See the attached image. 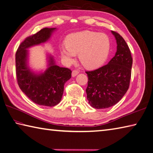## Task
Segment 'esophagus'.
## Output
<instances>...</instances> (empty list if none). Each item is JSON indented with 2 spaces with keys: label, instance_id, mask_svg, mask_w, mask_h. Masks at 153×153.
I'll use <instances>...</instances> for the list:
<instances>
[{
  "label": "esophagus",
  "instance_id": "1",
  "mask_svg": "<svg viewBox=\"0 0 153 153\" xmlns=\"http://www.w3.org/2000/svg\"><path fill=\"white\" fill-rule=\"evenodd\" d=\"M78 74H79V71L78 70H74L72 71V74H71V75H72L73 77H75V76H76Z\"/></svg>",
  "mask_w": 153,
  "mask_h": 153
}]
</instances>
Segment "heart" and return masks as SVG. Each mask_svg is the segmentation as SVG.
Wrapping results in <instances>:
<instances>
[{"mask_svg": "<svg viewBox=\"0 0 153 153\" xmlns=\"http://www.w3.org/2000/svg\"><path fill=\"white\" fill-rule=\"evenodd\" d=\"M109 50L110 41L106 34L88 30L69 34L65 44L59 48L65 64H72L77 53L82 64L89 69L102 65L109 56Z\"/></svg>", "mask_w": 153, "mask_h": 153, "instance_id": "obj_1", "label": "heart"}]
</instances>
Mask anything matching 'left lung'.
<instances>
[{
	"mask_svg": "<svg viewBox=\"0 0 153 153\" xmlns=\"http://www.w3.org/2000/svg\"><path fill=\"white\" fill-rule=\"evenodd\" d=\"M117 44L115 56L97 70L87 71V98L95 109L109 108L118 103L130 85L133 58L129 48L121 36L111 31Z\"/></svg>",
	"mask_w": 153,
	"mask_h": 153,
	"instance_id": "1",
	"label": "left lung"
}]
</instances>
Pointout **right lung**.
Listing matches in <instances>:
<instances>
[{
    "instance_id": "right-lung-1",
    "label": "right lung",
    "mask_w": 153,
    "mask_h": 153,
    "mask_svg": "<svg viewBox=\"0 0 153 153\" xmlns=\"http://www.w3.org/2000/svg\"><path fill=\"white\" fill-rule=\"evenodd\" d=\"M56 28H44L29 36L21 42L16 52V76L21 90L33 102L40 105L53 107L60 102L65 83L71 77V71L54 64L50 58L49 68L44 73L31 72L26 64L28 50L30 46L45 42Z\"/></svg>"
}]
</instances>
